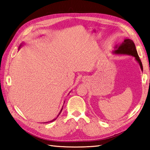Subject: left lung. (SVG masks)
<instances>
[{"instance_id":"1","label":"left lung","mask_w":150,"mask_h":150,"mask_svg":"<svg viewBox=\"0 0 150 150\" xmlns=\"http://www.w3.org/2000/svg\"><path fill=\"white\" fill-rule=\"evenodd\" d=\"M113 54L117 55H131L135 57V59L139 63L140 66L141 70L143 71V66L140 59L138 56L136 48L132 40L128 38H125L124 42L120 44V45H116L115 46V50L113 51Z\"/></svg>"}]
</instances>
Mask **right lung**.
Instances as JSON below:
<instances>
[{
    "label": "right lung",
    "instance_id": "right-lung-1",
    "mask_svg": "<svg viewBox=\"0 0 150 150\" xmlns=\"http://www.w3.org/2000/svg\"><path fill=\"white\" fill-rule=\"evenodd\" d=\"M22 44H21V45H20V46H19V49H20V47H21V46H22ZM64 103H65V102H64ZM62 109H63V108H62V110H61V111L59 112V115H57V116H59V115H60L61 112H62ZM56 118H55V119H53V120H51V121H50V122H46V123H47V122H53V121H54V120H56ZM44 123H45V122H44Z\"/></svg>",
    "mask_w": 150,
    "mask_h": 150
}]
</instances>
